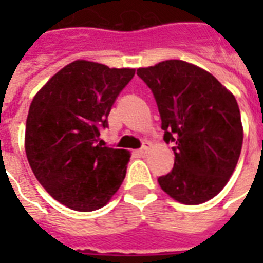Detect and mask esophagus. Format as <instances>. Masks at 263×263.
I'll return each mask as SVG.
<instances>
[{
    "label": "esophagus",
    "mask_w": 263,
    "mask_h": 263,
    "mask_svg": "<svg viewBox=\"0 0 263 263\" xmlns=\"http://www.w3.org/2000/svg\"><path fill=\"white\" fill-rule=\"evenodd\" d=\"M150 147H152V143H150V142H144L143 147L140 148V150H138V153H139V156H146L148 150H150Z\"/></svg>",
    "instance_id": "esophagus-1"
}]
</instances>
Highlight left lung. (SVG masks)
<instances>
[{"label": "left lung", "instance_id": "left-lung-1", "mask_svg": "<svg viewBox=\"0 0 263 263\" xmlns=\"http://www.w3.org/2000/svg\"><path fill=\"white\" fill-rule=\"evenodd\" d=\"M152 88L166 143L175 142V166L158 179L171 198L199 204L220 194L236 168L243 125L235 95L194 64L166 60L139 68Z\"/></svg>", "mask_w": 263, "mask_h": 263}]
</instances>
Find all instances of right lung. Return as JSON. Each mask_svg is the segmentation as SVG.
Here are the masks:
<instances>
[{
    "label": "right lung",
    "instance_id": "right-lung-1",
    "mask_svg": "<svg viewBox=\"0 0 263 263\" xmlns=\"http://www.w3.org/2000/svg\"><path fill=\"white\" fill-rule=\"evenodd\" d=\"M134 68L76 60L35 94L27 116L24 148L42 187L78 212L103 208L123 183L129 152L103 147L99 128Z\"/></svg>",
    "mask_w": 263,
    "mask_h": 263
}]
</instances>
